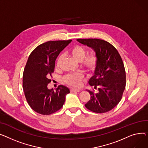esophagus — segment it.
Instances as JSON below:
<instances>
[{
	"mask_svg": "<svg viewBox=\"0 0 148 148\" xmlns=\"http://www.w3.org/2000/svg\"><path fill=\"white\" fill-rule=\"evenodd\" d=\"M79 91H81L80 89H74V88L71 89V92H79Z\"/></svg>",
	"mask_w": 148,
	"mask_h": 148,
	"instance_id": "esophagus-1",
	"label": "esophagus"
}]
</instances>
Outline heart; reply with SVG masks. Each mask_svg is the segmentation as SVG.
Listing matches in <instances>:
<instances>
[{
	"mask_svg": "<svg viewBox=\"0 0 148 148\" xmlns=\"http://www.w3.org/2000/svg\"><path fill=\"white\" fill-rule=\"evenodd\" d=\"M70 53L78 62H80L82 67L86 71L91 72H94L97 67L98 64V57L96 55L91 54L86 57V51L85 48L80 45H76L72 48L70 51ZM63 59V55H60L56 63V66L59 68L62 64ZM84 77L82 73H74L66 75L64 78V82L69 85L77 87L80 85L81 81Z\"/></svg>",
	"mask_w": 148,
	"mask_h": 148,
	"instance_id": "heart-1",
	"label": "heart"
}]
</instances>
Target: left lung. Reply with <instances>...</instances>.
Masks as SVG:
<instances>
[{"mask_svg":"<svg viewBox=\"0 0 148 148\" xmlns=\"http://www.w3.org/2000/svg\"><path fill=\"white\" fill-rule=\"evenodd\" d=\"M77 41L94 49L98 57L94 75L88 81L98 92L88 90L91 98L85 106L93 112H107L119 103L125 88L123 60L117 49L107 41L99 39H78Z\"/></svg>","mask_w":148,"mask_h":148,"instance_id":"obj_1","label":"left lung"}]
</instances>
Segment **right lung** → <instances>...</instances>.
Instances as JSON below:
<instances>
[{"mask_svg":"<svg viewBox=\"0 0 148 148\" xmlns=\"http://www.w3.org/2000/svg\"><path fill=\"white\" fill-rule=\"evenodd\" d=\"M72 40L48 41L40 44L30 54L23 76V88L30 108L41 115H48L63 106L70 90L59 85L54 91L48 88L49 77L54 71L56 60Z\"/></svg>","mask_w":148,"mask_h":148,"instance_id":"1","label":"right lung"}]
</instances>
